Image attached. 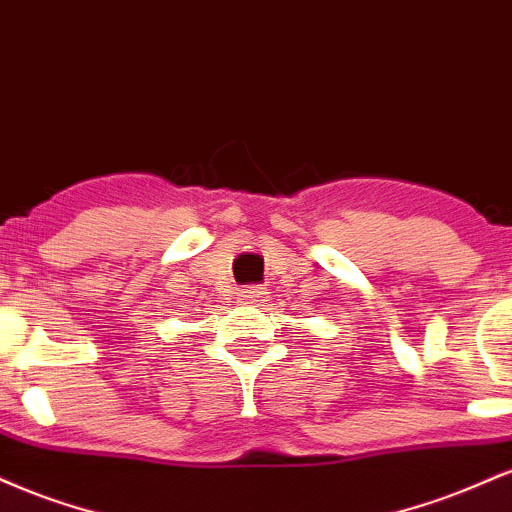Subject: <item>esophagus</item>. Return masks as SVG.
I'll use <instances>...</instances> for the list:
<instances>
[{
  "label": "esophagus",
  "mask_w": 512,
  "mask_h": 512,
  "mask_svg": "<svg viewBox=\"0 0 512 512\" xmlns=\"http://www.w3.org/2000/svg\"><path fill=\"white\" fill-rule=\"evenodd\" d=\"M240 298H243L245 303L262 305V303L267 301V298H269V291H264L262 286H245V289L240 291Z\"/></svg>",
  "instance_id": "1"
}]
</instances>
